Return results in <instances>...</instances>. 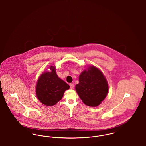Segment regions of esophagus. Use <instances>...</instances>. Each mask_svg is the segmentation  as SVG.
Returning <instances> with one entry per match:
<instances>
[{
	"mask_svg": "<svg viewBox=\"0 0 146 146\" xmlns=\"http://www.w3.org/2000/svg\"><path fill=\"white\" fill-rule=\"evenodd\" d=\"M70 89H73V88H74V85H73V84H70Z\"/></svg>",
	"mask_w": 146,
	"mask_h": 146,
	"instance_id": "1",
	"label": "esophagus"
}]
</instances>
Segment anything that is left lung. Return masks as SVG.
Returning <instances> with one entry per match:
<instances>
[{"mask_svg": "<svg viewBox=\"0 0 146 146\" xmlns=\"http://www.w3.org/2000/svg\"><path fill=\"white\" fill-rule=\"evenodd\" d=\"M79 82V84L76 85V92L87 106H98L108 94L107 81L102 72L94 66L82 72Z\"/></svg>", "mask_w": 146, "mask_h": 146, "instance_id": "1", "label": "left lung"}]
</instances>
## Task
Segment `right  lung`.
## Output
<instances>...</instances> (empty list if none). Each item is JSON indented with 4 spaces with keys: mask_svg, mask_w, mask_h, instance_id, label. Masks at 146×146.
<instances>
[{
    "mask_svg": "<svg viewBox=\"0 0 146 146\" xmlns=\"http://www.w3.org/2000/svg\"><path fill=\"white\" fill-rule=\"evenodd\" d=\"M51 72H44L38 79L36 94L39 100L46 106H52L62 98L70 85L61 79L56 73L55 67L51 66Z\"/></svg>",
    "mask_w": 146,
    "mask_h": 146,
    "instance_id": "obj_1",
    "label": "right lung"
}]
</instances>
